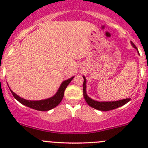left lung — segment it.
I'll list each match as a JSON object with an SVG mask.
<instances>
[{
	"instance_id": "1",
	"label": "left lung",
	"mask_w": 148,
	"mask_h": 148,
	"mask_svg": "<svg viewBox=\"0 0 148 148\" xmlns=\"http://www.w3.org/2000/svg\"><path fill=\"white\" fill-rule=\"evenodd\" d=\"M131 44L133 46L135 49H137L138 51V54L139 51L137 49L136 46H135V44L131 41ZM84 78V83H83V95L84 97L85 100H86V103L89 104L90 107H93V108L96 109V110H101V111H110V110H114L116 108H118V107H121V106H123L124 104H127L128 102H130V99H120L118 101H112V102H99V101H96L95 99H92V98L89 97L87 95H86V77L84 76H83Z\"/></svg>"
}]
</instances>
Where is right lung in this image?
<instances>
[{
    "instance_id": "right-lung-1",
    "label": "right lung",
    "mask_w": 148,
    "mask_h": 148,
    "mask_svg": "<svg viewBox=\"0 0 148 148\" xmlns=\"http://www.w3.org/2000/svg\"><path fill=\"white\" fill-rule=\"evenodd\" d=\"M74 77H71L70 79L65 80V81H64L61 84L59 89H58L56 93L53 97L46 99H42V100H27V99H25L19 97L18 95L14 93L10 88L9 89L11 93L13 94L15 99L18 101L20 103H21L22 104H23V105L30 107V108L34 109L36 110H38V111H48V110H50L56 107L59 103L62 102V99L64 97V91L66 88L69 84V83L71 82Z\"/></svg>"
}]
</instances>
